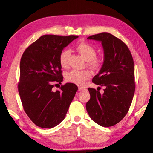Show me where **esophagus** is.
<instances>
[{
	"mask_svg": "<svg viewBox=\"0 0 153 153\" xmlns=\"http://www.w3.org/2000/svg\"><path fill=\"white\" fill-rule=\"evenodd\" d=\"M84 90H85V89H84V88H82V87H79V88H78V91H79V92H81V91H84Z\"/></svg>",
	"mask_w": 153,
	"mask_h": 153,
	"instance_id": "esophagus-1",
	"label": "esophagus"
}]
</instances>
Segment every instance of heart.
I'll list each match as a JSON object with an SVG mask.
<instances>
[{"mask_svg": "<svg viewBox=\"0 0 153 153\" xmlns=\"http://www.w3.org/2000/svg\"><path fill=\"white\" fill-rule=\"evenodd\" d=\"M78 53L82 55L84 59L87 61V64L93 69H97L102 64V60L100 57L96 56V50L92 45L89 43L82 42L76 47ZM70 52L69 50L65 49L62 51L60 54L59 61L61 66L66 68L68 66ZM91 77V72L88 70H73L68 71L66 74L67 82L74 83L77 85H83L85 82Z\"/></svg>", "mask_w": 153, "mask_h": 153, "instance_id": "b5f03b06", "label": "heart"}]
</instances>
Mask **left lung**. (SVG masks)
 Returning <instances> with one entry per match:
<instances>
[{
  "instance_id": "left-lung-1",
  "label": "left lung",
  "mask_w": 153,
  "mask_h": 153,
  "mask_svg": "<svg viewBox=\"0 0 153 153\" xmlns=\"http://www.w3.org/2000/svg\"><path fill=\"white\" fill-rule=\"evenodd\" d=\"M100 41L104 50V62L92 82L105 87L88 88L90 100L86 109L90 118L99 125H116L127 114L134 95L135 83L134 62L128 46L113 35L103 32L87 37Z\"/></svg>"
}]
</instances>
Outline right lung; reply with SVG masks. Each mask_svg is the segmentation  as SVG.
Listing matches in <instances>:
<instances>
[{"label": "right lung", "mask_w": 153, "mask_h": 153, "mask_svg": "<svg viewBox=\"0 0 153 153\" xmlns=\"http://www.w3.org/2000/svg\"><path fill=\"white\" fill-rule=\"evenodd\" d=\"M78 37L45 35L23 53L18 85L23 108L35 125L52 128L62 121L77 87L71 83L53 91L55 83L63 80L59 57L64 47ZM56 85V84H55Z\"/></svg>", "instance_id": "obj_1"}]
</instances>
